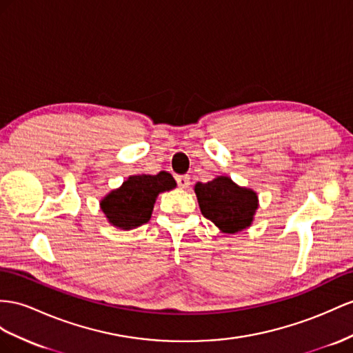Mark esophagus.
<instances>
[{
    "label": "esophagus",
    "instance_id": "1",
    "mask_svg": "<svg viewBox=\"0 0 353 353\" xmlns=\"http://www.w3.org/2000/svg\"><path fill=\"white\" fill-rule=\"evenodd\" d=\"M177 183L180 188H189V185H191V180H189V176H177L176 177Z\"/></svg>",
    "mask_w": 353,
    "mask_h": 353
}]
</instances>
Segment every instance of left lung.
Wrapping results in <instances>:
<instances>
[{
	"instance_id": "8db88e82",
	"label": "left lung",
	"mask_w": 353,
	"mask_h": 353,
	"mask_svg": "<svg viewBox=\"0 0 353 353\" xmlns=\"http://www.w3.org/2000/svg\"><path fill=\"white\" fill-rule=\"evenodd\" d=\"M200 210L223 234H236L249 228L259 207L258 194L239 186L228 176H218L207 183L194 186Z\"/></svg>"
}]
</instances>
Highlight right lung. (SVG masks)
Returning <instances> with one entry per match:
<instances>
[{
  "instance_id": "obj_1",
  "label": "right lung",
  "mask_w": 353,
  "mask_h": 353,
  "mask_svg": "<svg viewBox=\"0 0 353 353\" xmlns=\"http://www.w3.org/2000/svg\"><path fill=\"white\" fill-rule=\"evenodd\" d=\"M176 188V180L167 171L158 174H134L108 192L99 201L108 223L119 230H134L150 221L161 192Z\"/></svg>"
}]
</instances>
